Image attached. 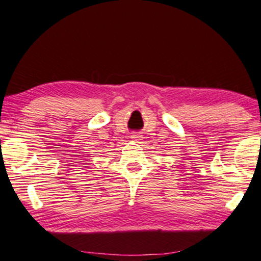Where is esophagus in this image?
Listing matches in <instances>:
<instances>
[{
  "label": "esophagus",
  "instance_id": "34e87169",
  "mask_svg": "<svg viewBox=\"0 0 261 261\" xmlns=\"http://www.w3.org/2000/svg\"><path fill=\"white\" fill-rule=\"evenodd\" d=\"M132 138H133V139H134V140H138V138H139V137H138V136H137V134H134V136H132Z\"/></svg>",
  "mask_w": 261,
  "mask_h": 261
}]
</instances>
